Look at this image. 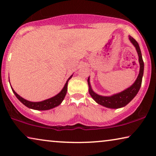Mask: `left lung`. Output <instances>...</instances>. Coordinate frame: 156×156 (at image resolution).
<instances>
[{"mask_svg":"<svg viewBox=\"0 0 156 156\" xmlns=\"http://www.w3.org/2000/svg\"><path fill=\"white\" fill-rule=\"evenodd\" d=\"M130 41L132 42V44L135 46L138 55V60L140 63V71L138 76L135 82L131 85V87L126 89V90L121 91V92L114 94L111 97H103L100 96L97 94H96L91 88L90 82H89V77L87 80L89 84V92L90 94L91 97L93 98L94 100L100 105H102L105 107L111 108H121L127 105L134 97L137 94L138 91L140 88L142 83V78L144 75V63L142 58L141 52H140V47L138 45V43L136 42V40L129 36Z\"/></svg>","mask_w":156,"mask_h":156,"instance_id":"8db88e82","label":"left lung"}]
</instances>
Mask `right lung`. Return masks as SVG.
Returning a JSON list of instances; mask_svg holds the SVG:
<instances>
[{
    "label": "right lung",
    "mask_w": 156,
    "mask_h": 156,
    "mask_svg": "<svg viewBox=\"0 0 156 156\" xmlns=\"http://www.w3.org/2000/svg\"><path fill=\"white\" fill-rule=\"evenodd\" d=\"M72 75L69 76V78L68 79L67 82L65 85V87H63V89H62V91L59 92L58 94H57L55 97H53L52 98H50V99L44 100L42 101H39V102H32V101H29L27 100L23 99L19 96L18 94H17L16 91H15L13 89H12V91H13L14 94L16 95V97L18 98L19 101L24 104L25 106H26L27 107H28L30 108H33V109H35V110H40V111H44V110H49L51 109V108L56 107V106H59V104L62 103V101H63L64 98H65L66 94H67V84L68 82L70 79L72 78Z\"/></svg>",
    "instance_id": "add662e5"
}]
</instances>
